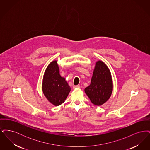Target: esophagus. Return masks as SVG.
Returning a JSON list of instances; mask_svg holds the SVG:
<instances>
[{
	"label": "esophagus",
	"mask_w": 150,
	"mask_h": 150,
	"mask_svg": "<svg viewBox=\"0 0 150 150\" xmlns=\"http://www.w3.org/2000/svg\"><path fill=\"white\" fill-rule=\"evenodd\" d=\"M73 88L75 89V88H80V86H79V85H78V86H73Z\"/></svg>",
	"instance_id": "esophagus-1"
}]
</instances>
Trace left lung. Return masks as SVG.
<instances>
[{
    "label": "left lung",
    "mask_w": 150,
    "mask_h": 150,
    "mask_svg": "<svg viewBox=\"0 0 150 150\" xmlns=\"http://www.w3.org/2000/svg\"><path fill=\"white\" fill-rule=\"evenodd\" d=\"M112 89V80L110 70L103 62L97 61L91 84L84 89L86 94L94 105L100 106L110 98Z\"/></svg>",
    "instance_id": "left-lung-1"
}]
</instances>
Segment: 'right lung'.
<instances>
[{
  "label": "right lung",
  "instance_id": "1",
  "mask_svg": "<svg viewBox=\"0 0 150 150\" xmlns=\"http://www.w3.org/2000/svg\"><path fill=\"white\" fill-rule=\"evenodd\" d=\"M43 92L47 99L54 106L63 103L71 91L64 78L61 76L57 61L51 62L43 76Z\"/></svg>",
  "mask_w": 150,
  "mask_h": 150
}]
</instances>
